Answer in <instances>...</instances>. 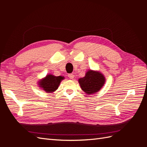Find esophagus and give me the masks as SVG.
Listing matches in <instances>:
<instances>
[{
    "instance_id": "1",
    "label": "esophagus",
    "mask_w": 147,
    "mask_h": 147,
    "mask_svg": "<svg viewBox=\"0 0 147 147\" xmlns=\"http://www.w3.org/2000/svg\"><path fill=\"white\" fill-rule=\"evenodd\" d=\"M68 77H69V78H70V79H73V78H74V74H69L68 75Z\"/></svg>"
}]
</instances>
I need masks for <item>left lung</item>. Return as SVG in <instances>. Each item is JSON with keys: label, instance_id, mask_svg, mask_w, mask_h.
Wrapping results in <instances>:
<instances>
[{"label": "left lung", "instance_id": "1", "mask_svg": "<svg viewBox=\"0 0 147 147\" xmlns=\"http://www.w3.org/2000/svg\"><path fill=\"white\" fill-rule=\"evenodd\" d=\"M105 77L100 72L89 70L83 78L78 80L82 90L88 94H94L99 91L105 83Z\"/></svg>", "mask_w": 147, "mask_h": 147}]
</instances>
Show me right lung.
<instances>
[{"label":"right lung","instance_id":"obj_1","mask_svg":"<svg viewBox=\"0 0 147 147\" xmlns=\"http://www.w3.org/2000/svg\"><path fill=\"white\" fill-rule=\"evenodd\" d=\"M63 79H64L63 77H56L53 75H48L45 78L40 82L39 84L40 87L47 92H52L58 88Z\"/></svg>","mask_w":147,"mask_h":147}]
</instances>
